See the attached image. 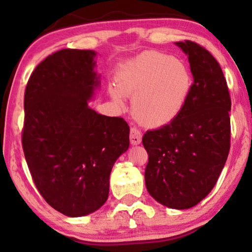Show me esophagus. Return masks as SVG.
<instances>
[{
	"instance_id": "34e87169",
	"label": "esophagus",
	"mask_w": 252,
	"mask_h": 252,
	"mask_svg": "<svg viewBox=\"0 0 252 252\" xmlns=\"http://www.w3.org/2000/svg\"><path fill=\"white\" fill-rule=\"evenodd\" d=\"M130 142L131 144H140L141 143V140H142V132L140 131L138 129L136 128H131L130 130Z\"/></svg>"
}]
</instances>
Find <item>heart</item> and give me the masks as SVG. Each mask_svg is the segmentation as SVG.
I'll return each instance as SVG.
<instances>
[{
  "label": "heart",
  "mask_w": 252,
  "mask_h": 252,
  "mask_svg": "<svg viewBox=\"0 0 252 252\" xmlns=\"http://www.w3.org/2000/svg\"><path fill=\"white\" fill-rule=\"evenodd\" d=\"M192 74L181 59L158 51L138 54L118 68L110 92L117 103L132 97V112L150 126L169 123L181 112L192 90Z\"/></svg>",
  "instance_id": "b5f03b06"
}]
</instances>
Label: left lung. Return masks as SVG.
<instances>
[{"mask_svg": "<svg viewBox=\"0 0 252 252\" xmlns=\"http://www.w3.org/2000/svg\"><path fill=\"white\" fill-rule=\"evenodd\" d=\"M189 57L192 90L168 124L143 135L149 194L169 209L195 206L215 187L230 152L231 98L218 62L198 43L175 42Z\"/></svg>", "mask_w": 252, "mask_h": 252, "instance_id": "obj_1", "label": "left lung"}]
</instances>
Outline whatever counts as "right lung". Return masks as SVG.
Instances as JSON below:
<instances>
[{"mask_svg": "<svg viewBox=\"0 0 252 252\" xmlns=\"http://www.w3.org/2000/svg\"><path fill=\"white\" fill-rule=\"evenodd\" d=\"M96 52L58 51L33 71L25 91L22 148L37 190L67 217L102 207L114 163L129 148L122 117L97 114Z\"/></svg>", "mask_w": 252, "mask_h": 252, "instance_id": "1", "label": "right lung"}]
</instances>
